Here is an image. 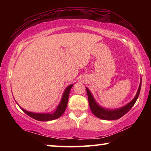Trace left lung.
Instances as JSON below:
<instances>
[{"label":"left lung","mask_w":151,"mask_h":151,"mask_svg":"<svg viewBox=\"0 0 151 151\" xmlns=\"http://www.w3.org/2000/svg\"><path fill=\"white\" fill-rule=\"evenodd\" d=\"M141 83L142 79L140 78V83L137 92V94L134 99L129 102V103L125 104L124 106L121 107L119 109H106L104 107L101 106L100 104L97 103L95 99H94L93 94L91 92L89 91V89L86 87V93H87L88 103L90 106L91 110L93 113L98 118L103 119V120H107V121H111V120H116L120 118H121L122 116H124L125 114H127L130 110L131 109L132 106H134V103H136L138 97L139 96L140 88H141Z\"/></svg>","instance_id":"1"}]
</instances>
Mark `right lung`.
<instances>
[{
	"label": "right lung",
	"mask_w": 151,
	"mask_h": 151,
	"mask_svg": "<svg viewBox=\"0 0 151 151\" xmlns=\"http://www.w3.org/2000/svg\"><path fill=\"white\" fill-rule=\"evenodd\" d=\"M73 84L72 85H68L67 87L65 89V91L63 94L62 98H61V100L60 103L58 104L57 108H56L55 111L52 112H45V113H38V112H32L26 111L24 109H22L21 106H19V104L18 105L19 106L20 109H22V111L24 112H25L27 115L31 117V118L34 119L35 120H37V121H52V120L57 119L62 115L64 113V112L66 109V106H67L68 103V96H69L70 91L71 88L73 87Z\"/></svg>",
	"instance_id": "right-lung-1"
}]
</instances>
